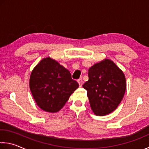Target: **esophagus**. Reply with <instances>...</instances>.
<instances>
[{"label": "esophagus", "mask_w": 149, "mask_h": 149, "mask_svg": "<svg viewBox=\"0 0 149 149\" xmlns=\"http://www.w3.org/2000/svg\"><path fill=\"white\" fill-rule=\"evenodd\" d=\"M77 82H78L79 86L81 87L82 85H83V80H82L81 79H77Z\"/></svg>", "instance_id": "obj_1"}]
</instances>
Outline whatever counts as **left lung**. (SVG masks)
Here are the masks:
<instances>
[{"label": "left lung", "mask_w": 149, "mask_h": 149, "mask_svg": "<svg viewBox=\"0 0 149 149\" xmlns=\"http://www.w3.org/2000/svg\"><path fill=\"white\" fill-rule=\"evenodd\" d=\"M83 85L94 114L104 116L116 109L126 89L125 76L113 61L105 59L89 69Z\"/></svg>", "instance_id": "8db88e82"}]
</instances>
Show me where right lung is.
Listing matches in <instances>:
<instances>
[{"label":"right lung","mask_w":149,"mask_h":149,"mask_svg":"<svg viewBox=\"0 0 149 149\" xmlns=\"http://www.w3.org/2000/svg\"><path fill=\"white\" fill-rule=\"evenodd\" d=\"M29 85L36 104L49 113L59 111L79 87L69 70L49 57L42 59L33 69Z\"/></svg>","instance_id":"obj_1"}]
</instances>
